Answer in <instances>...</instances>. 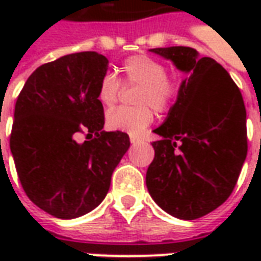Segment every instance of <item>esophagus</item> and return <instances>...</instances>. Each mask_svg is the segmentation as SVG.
Segmentation results:
<instances>
[{"mask_svg":"<svg viewBox=\"0 0 261 261\" xmlns=\"http://www.w3.org/2000/svg\"><path fill=\"white\" fill-rule=\"evenodd\" d=\"M130 142L131 144H137V142H138V140H137L136 137H130Z\"/></svg>","mask_w":261,"mask_h":261,"instance_id":"obj_1","label":"esophagus"}]
</instances>
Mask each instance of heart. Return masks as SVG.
<instances>
[{
	"label": "heart",
	"instance_id": "obj_1",
	"mask_svg": "<svg viewBox=\"0 0 261 261\" xmlns=\"http://www.w3.org/2000/svg\"><path fill=\"white\" fill-rule=\"evenodd\" d=\"M121 82L124 85H140L136 95V108H119L106 117L109 128L123 131L130 136H141L153 120L152 108L164 113L168 112L179 93V85L166 75V67L149 56H131L120 67ZM121 82L112 72H105L97 85V100L103 108H113Z\"/></svg>",
	"mask_w": 261,
	"mask_h": 261
}]
</instances>
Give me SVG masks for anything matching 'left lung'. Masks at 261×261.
I'll list each match as a JSON object with an SVG mask.
<instances>
[{"label":"left lung","mask_w":261,"mask_h":261,"mask_svg":"<svg viewBox=\"0 0 261 261\" xmlns=\"http://www.w3.org/2000/svg\"><path fill=\"white\" fill-rule=\"evenodd\" d=\"M187 72L176 103L153 133L147 187L164 211L180 219L207 215L233 192L247 155L246 109L226 69L185 46L151 48Z\"/></svg>","instance_id":"left-lung-1"}]
</instances>
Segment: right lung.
<instances>
[{
    "instance_id": "add662e5",
    "label": "right lung",
    "mask_w": 261,
    "mask_h": 261,
    "mask_svg": "<svg viewBox=\"0 0 261 261\" xmlns=\"http://www.w3.org/2000/svg\"><path fill=\"white\" fill-rule=\"evenodd\" d=\"M109 60L82 51L40 65L16 99L9 147L26 196L53 217L88 214L106 197L130 147L123 131H102L97 85ZM86 132L89 142H76Z\"/></svg>"
}]
</instances>
